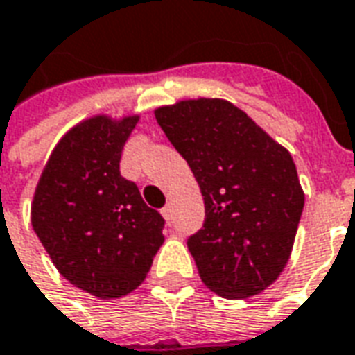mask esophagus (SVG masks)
Masks as SVG:
<instances>
[{"mask_svg":"<svg viewBox=\"0 0 355 355\" xmlns=\"http://www.w3.org/2000/svg\"><path fill=\"white\" fill-rule=\"evenodd\" d=\"M160 214H162V217H164L166 221H170V219H172V204L168 202L164 208L160 209Z\"/></svg>","mask_w":355,"mask_h":355,"instance_id":"1","label":"esophagus"}]
</instances>
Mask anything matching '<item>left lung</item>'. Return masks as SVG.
I'll return each instance as SVG.
<instances>
[{
  "label": "left lung",
  "instance_id": "8db88e82",
  "mask_svg": "<svg viewBox=\"0 0 355 355\" xmlns=\"http://www.w3.org/2000/svg\"><path fill=\"white\" fill-rule=\"evenodd\" d=\"M204 196L202 229L189 236L200 278L225 299L261 293L284 270L304 193L286 147L219 98L155 110Z\"/></svg>",
  "mask_w": 355,
  "mask_h": 355
}]
</instances>
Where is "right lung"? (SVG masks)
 I'll use <instances>...</instances> for the list:
<instances>
[{
	"label": "right lung",
	"mask_w": 355,
	"mask_h": 355,
	"mask_svg": "<svg viewBox=\"0 0 355 355\" xmlns=\"http://www.w3.org/2000/svg\"><path fill=\"white\" fill-rule=\"evenodd\" d=\"M138 115H96L56 144L32 202V227L58 272L100 299L146 280L164 242V219L119 170Z\"/></svg>",
	"instance_id": "right-lung-1"
}]
</instances>
